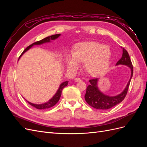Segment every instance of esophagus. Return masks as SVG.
Segmentation results:
<instances>
[{"label":"esophagus","instance_id":"obj_1","mask_svg":"<svg viewBox=\"0 0 147 147\" xmlns=\"http://www.w3.org/2000/svg\"><path fill=\"white\" fill-rule=\"evenodd\" d=\"M74 80L76 82H80L81 81V79L79 78H75L74 79Z\"/></svg>","mask_w":147,"mask_h":147}]
</instances>
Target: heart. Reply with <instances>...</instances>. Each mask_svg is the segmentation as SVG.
<instances>
[{"instance_id":"obj_1","label":"heart","mask_w":147,"mask_h":147,"mask_svg":"<svg viewBox=\"0 0 147 147\" xmlns=\"http://www.w3.org/2000/svg\"><path fill=\"white\" fill-rule=\"evenodd\" d=\"M111 57L109 46L95 42H85L77 44L72 53L66 55V67L70 72H75L84 63V69L92 77H99L107 70Z\"/></svg>"}]
</instances>
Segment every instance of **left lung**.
Listing matches in <instances>:
<instances>
[{"label": "left lung", "instance_id": "left-lung-1", "mask_svg": "<svg viewBox=\"0 0 147 147\" xmlns=\"http://www.w3.org/2000/svg\"><path fill=\"white\" fill-rule=\"evenodd\" d=\"M123 55L116 64L117 65H126L130 69L131 77L126 84V86L123 91L116 96H109L102 92L98 86V81L99 78H94L90 80V85L86 88L84 99L87 103L92 107L100 110H105L113 107L114 106L121 102L126 97L129 86L133 75V67L129 55L127 51L122 48Z\"/></svg>", "mask_w": 147, "mask_h": 147}]
</instances>
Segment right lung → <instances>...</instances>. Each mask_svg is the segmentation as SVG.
I'll return each instance as SVG.
<instances>
[{"label":"right lung","instance_id":"obj_1","mask_svg":"<svg viewBox=\"0 0 147 147\" xmlns=\"http://www.w3.org/2000/svg\"><path fill=\"white\" fill-rule=\"evenodd\" d=\"M61 34L53 35H51V36H49V37H47L45 38H43V39L41 40L32 43V45H30L28 47L26 48L25 50H24V51L22 53V54L21 55V56L19 57L18 61L21 58V57L23 56L26 51H28L29 49H30L32 47H34L35 45H42V44H44V43L52 42V41L55 40L57 39V38H59L61 36ZM68 82H69L68 81H65L64 82L62 83L59 85V88L57 89V90L55 94V95L53 96L50 100L47 101V102H45V103L37 104H33V103H32V102H30L28 101L27 100H26V101H27L30 105L33 106L34 107L36 108L37 109H39V110H43V109H49V108H51V107H52L54 106L55 105H56L57 102L59 101L60 97H61V96L62 91H63V89L66 86H67Z\"/></svg>","mask_w":147,"mask_h":147}]
</instances>
